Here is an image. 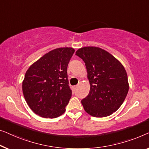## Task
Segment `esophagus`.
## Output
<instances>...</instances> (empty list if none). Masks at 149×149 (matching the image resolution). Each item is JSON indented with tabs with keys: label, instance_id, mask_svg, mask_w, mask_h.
I'll return each instance as SVG.
<instances>
[{
	"label": "esophagus",
	"instance_id": "34e87169",
	"mask_svg": "<svg viewBox=\"0 0 149 149\" xmlns=\"http://www.w3.org/2000/svg\"><path fill=\"white\" fill-rule=\"evenodd\" d=\"M77 86H75L73 87V90H74H74L77 88Z\"/></svg>",
	"mask_w": 149,
	"mask_h": 149
}]
</instances>
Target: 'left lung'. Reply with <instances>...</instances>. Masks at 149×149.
<instances>
[{
  "label": "left lung",
  "instance_id": "left-lung-1",
  "mask_svg": "<svg viewBox=\"0 0 149 149\" xmlns=\"http://www.w3.org/2000/svg\"><path fill=\"white\" fill-rule=\"evenodd\" d=\"M75 54L85 63L91 84L89 94L81 101L84 109L93 117L110 116L120 107L128 93L125 68L112 54L98 47L81 48Z\"/></svg>",
  "mask_w": 149,
  "mask_h": 149
}]
</instances>
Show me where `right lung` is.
Masks as SVG:
<instances>
[{
	"instance_id": "obj_1",
	"label": "right lung",
	"mask_w": 149,
	"mask_h": 149,
	"mask_svg": "<svg viewBox=\"0 0 149 149\" xmlns=\"http://www.w3.org/2000/svg\"><path fill=\"white\" fill-rule=\"evenodd\" d=\"M74 52L70 47L54 49L27 70L22 84L23 93L36 114L55 118L65 111L72 96L67 69Z\"/></svg>"
}]
</instances>
